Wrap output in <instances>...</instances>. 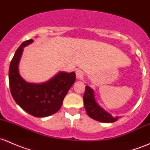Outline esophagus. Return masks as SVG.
Instances as JSON below:
<instances>
[{"label": "esophagus", "instance_id": "obj_1", "mask_svg": "<svg viewBox=\"0 0 150 150\" xmlns=\"http://www.w3.org/2000/svg\"><path fill=\"white\" fill-rule=\"evenodd\" d=\"M83 77V72L82 70H81V69L76 70V78L78 80H81L82 79Z\"/></svg>", "mask_w": 150, "mask_h": 150}]
</instances>
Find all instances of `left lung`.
Masks as SVG:
<instances>
[{
    "label": "left lung",
    "instance_id": "obj_1",
    "mask_svg": "<svg viewBox=\"0 0 150 150\" xmlns=\"http://www.w3.org/2000/svg\"><path fill=\"white\" fill-rule=\"evenodd\" d=\"M83 103L86 112L89 117L93 120L102 122H113L118 119V117H112L111 114L105 111L98 104L95 99L93 90L88 86H86V91L83 95Z\"/></svg>",
    "mask_w": 150,
    "mask_h": 150
}]
</instances>
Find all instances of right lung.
<instances>
[{
    "instance_id": "1",
    "label": "right lung",
    "mask_w": 150,
    "mask_h": 150,
    "mask_svg": "<svg viewBox=\"0 0 150 150\" xmlns=\"http://www.w3.org/2000/svg\"><path fill=\"white\" fill-rule=\"evenodd\" d=\"M33 42H23L15 52L10 63L8 79L11 93L16 103L25 112L37 117L55 114L62 105L68 91L75 81V72H60L42 83H30L19 75V62L24 47Z\"/></svg>"
}]
</instances>
